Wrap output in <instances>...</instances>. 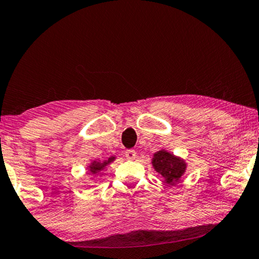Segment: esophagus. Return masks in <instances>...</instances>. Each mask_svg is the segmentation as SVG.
Masks as SVG:
<instances>
[{
	"label": "esophagus",
	"mask_w": 259,
	"mask_h": 259,
	"mask_svg": "<svg viewBox=\"0 0 259 259\" xmlns=\"http://www.w3.org/2000/svg\"><path fill=\"white\" fill-rule=\"evenodd\" d=\"M136 151L134 150H127L126 152H125V157L127 158V159H130V160H133L134 158H136Z\"/></svg>",
	"instance_id": "esophagus-1"
}]
</instances>
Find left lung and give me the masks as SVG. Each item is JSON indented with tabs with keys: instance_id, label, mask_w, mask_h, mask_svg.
Instances as JSON below:
<instances>
[{
	"instance_id": "1",
	"label": "left lung",
	"mask_w": 259,
	"mask_h": 259,
	"mask_svg": "<svg viewBox=\"0 0 259 259\" xmlns=\"http://www.w3.org/2000/svg\"><path fill=\"white\" fill-rule=\"evenodd\" d=\"M152 165L155 171L165 179L166 184L169 185L178 183L186 169L185 160L165 150H160L153 154Z\"/></svg>"
}]
</instances>
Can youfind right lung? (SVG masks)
Returning a JSON list of instances; mask_svg holds the SVG:
<instances>
[{"mask_svg":"<svg viewBox=\"0 0 259 259\" xmlns=\"http://www.w3.org/2000/svg\"><path fill=\"white\" fill-rule=\"evenodd\" d=\"M114 160H115V157H109L107 160H104V161H100V160L92 161L91 165L88 166V171H90L92 175H98V173L104 171V168L106 167V166L109 165Z\"/></svg>","mask_w":259,"mask_h":259,"instance_id":"add662e5","label":"right lung"}]
</instances>
